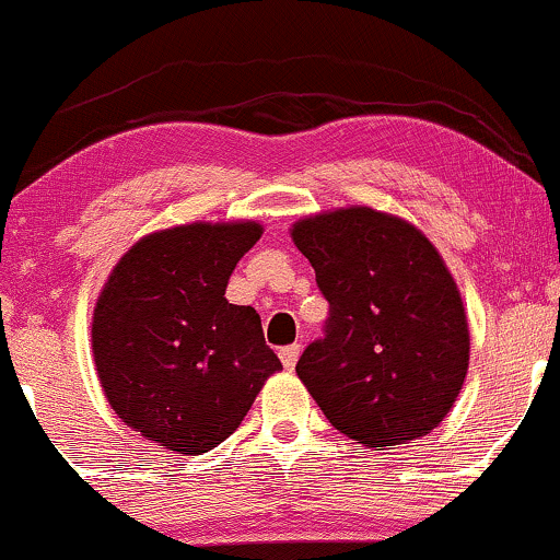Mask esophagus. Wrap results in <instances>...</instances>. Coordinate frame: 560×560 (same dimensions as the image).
I'll return each instance as SVG.
<instances>
[{"label": "esophagus", "instance_id": "obj_1", "mask_svg": "<svg viewBox=\"0 0 560 560\" xmlns=\"http://www.w3.org/2000/svg\"><path fill=\"white\" fill-rule=\"evenodd\" d=\"M279 357H281V364H284L287 370H294V366H296V359H300V343L284 346V349L279 351Z\"/></svg>", "mask_w": 560, "mask_h": 560}]
</instances>
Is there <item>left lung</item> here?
Listing matches in <instances>:
<instances>
[{
    "label": "left lung",
    "mask_w": 560,
    "mask_h": 560,
    "mask_svg": "<svg viewBox=\"0 0 560 560\" xmlns=\"http://www.w3.org/2000/svg\"><path fill=\"white\" fill-rule=\"evenodd\" d=\"M292 237L328 300L323 336L296 362L310 395L364 447L429 434L470 357L463 300L436 247L366 207L302 219Z\"/></svg>",
    "instance_id": "obj_1"
}]
</instances>
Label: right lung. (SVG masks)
I'll return each instance as SVG.
<instances>
[{
	"instance_id": "right-lung-1",
	"label": "right lung",
	"mask_w": 560,
	"mask_h": 560,
	"mask_svg": "<svg viewBox=\"0 0 560 560\" xmlns=\"http://www.w3.org/2000/svg\"><path fill=\"white\" fill-rule=\"evenodd\" d=\"M260 224H186L139 240L113 268L92 317V351L118 419L180 455L240 427L281 370L260 317L224 300Z\"/></svg>"
}]
</instances>
